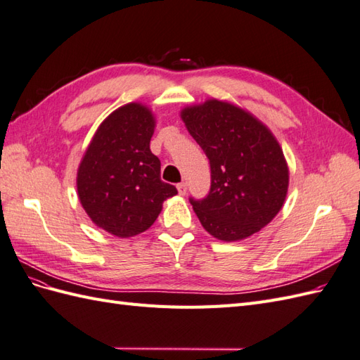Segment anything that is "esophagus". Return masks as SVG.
<instances>
[{
	"mask_svg": "<svg viewBox=\"0 0 360 360\" xmlns=\"http://www.w3.org/2000/svg\"><path fill=\"white\" fill-rule=\"evenodd\" d=\"M176 188H178V191H179V195H181V196H186V195H187V184H186V182H181V184H178Z\"/></svg>",
	"mask_w": 360,
	"mask_h": 360,
	"instance_id": "obj_1",
	"label": "esophagus"
}]
</instances>
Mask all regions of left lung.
I'll return each mask as SVG.
<instances>
[{"mask_svg":"<svg viewBox=\"0 0 360 360\" xmlns=\"http://www.w3.org/2000/svg\"><path fill=\"white\" fill-rule=\"evenodd\" d=\"M181 118L210 160L208 196L190 198L202 226L222 242L259 233L278 214L289 187L288 162L271 129L217 98L184 108Z\"/></svg>","mask_w":360,"mask_h":360,"instance_id":"obj_1","label":"left lung"}]
</instances>
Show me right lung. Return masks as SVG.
Here are the masks:
<instances>
[{
	"instance_id": "right-lung-1",
	"label": "right lung",
	"mask_w": 360,
	"mask_h": 360,
	"mask_svg": "<svg viewBox=\"0 0 360 360\" xmlns=\"http://www.w3.org/2000/svg\"><path fill=\"white\" fill-rule=\"evenodd\" d=\"M155 117L143 103L110 112L92 136L77 169V195L89 219L106 233L127 238L149 229L162 202L178 195L161 181L150 152Z\"/></svg>"
}]
</instances>
